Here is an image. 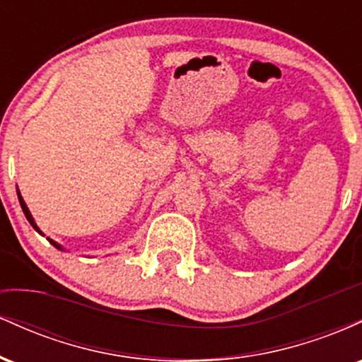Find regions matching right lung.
<instances>
[{"label":"right lung","instance_id":"add662e5","mask_svg":"<svg viewBox=\"0 0 362 362\" xmlns=\"http://www.w3.org/2000/svg\"><path fill=\"white\" fill-rule=\"evenodd\" d=\"M18 201H20V206H22V209H23V214H25V218H27V219H28V223H30L32 226L35 228V231H39V233L42 235V231H40L39 228H37V224H35V221H34V218H32L30 211H28V207H27V204H25V201H23V199H22V195H20V192H18ZM49 242H51V243H52L54 247H56V248H59V250H62V247H61L59 243H56V242H54V240H49Z\"/></svg>","mask_w":362,"mask_h":362}]
</instances>
